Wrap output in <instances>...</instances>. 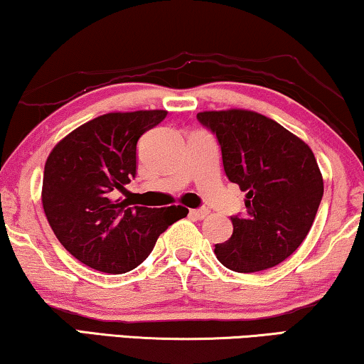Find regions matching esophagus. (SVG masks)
I'll use <instances>...</instances> for the list:
<instances>
[{"label": "esophagus", "instance_id": "obj_1", "mask_svg": "<svg viewBox=\"0 0 364 364\" xmlns=\"http://www.w3.org/2000/svg\"><path fill=\"white\" fill-rule=\"evenodd\" d=\"M208 213H210L208 208H205V207L191 210V217H193L195 220H203V218H207Z\"/></svg>", "mask_w": 364, "mask_h": 364}]
</instances>
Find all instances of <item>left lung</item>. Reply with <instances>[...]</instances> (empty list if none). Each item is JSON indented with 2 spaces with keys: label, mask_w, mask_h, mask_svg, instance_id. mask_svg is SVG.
I'll list each match as a JSON object with an SVG mask.
<instances>
[{
  "label": "left lung",
  "mask_w": 364,
  "mask_h": 364,
  "mask_svg": "<svg viewBox=\"0 0 364 364\" xmlns=\"http://www.w3.org/2000/svg\"><path fill=\"white\" fill-rule=\"evenodd\" d=\"M198 123L217 136L230 182L246 192V215L215 245L217 259L236 272L277 266L302 245L323 197L310 147L274 119L246 109L203 112Z\"/></svg>",
  "instance_id": "obj_1"
}]
</instances>
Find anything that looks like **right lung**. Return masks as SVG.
Masks as SVG:
<instances>
[{
    "instance_id": "1",
    "label": "right lung",
    "mask_w": 364,
    "mask_h": 364,
    "mask_svg": "<svg viewBox=\"0 0 364 364\" xmlns=\"http://www.w3.org/2000/svg\"><path fill=\"white\" fill-rule=\"evenodd\" d=\"M164 109L108 113L78 126L47 157L42 207L60 245L92 269L123 274L151 255L157 238L187 217L181 205L129 207L112 198L136 177V144Z\"/></svg>"
}]
</instances>
